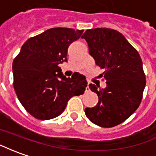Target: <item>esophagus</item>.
Here are the masks:
<instances>
[{"instance_id": "esophagus-1", "label": "esophagus", "mask_w": 156, "mask_h": 156, "mask_svg": "<svg viewBox=\"0 0 156 156\" xmlns=\"http://www.w3.org/2000/svg\"><path fill=\"white\" fill-rule=\"evenodd\" d=\"M86 89H87V90H89V87H88V86H87V88H86Z\"/></svg>"}]
</instances>
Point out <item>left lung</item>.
I'll return each instance as SVG.
<instances>
[{
    "mask_svg": "<svg viewBox=\"0 0 156 156\" xmlns=\"http://www.w3.org/2000/svg\"><path fill=\"white\" fill-rule=\"evenodd\" d=\"M95 63L105 68L106 88L90 83L98 102L85 108L92 123L110 128L123 123L138 108L146 84L142 60L137 50L116 30L88 29L83 34ZM103 76V75H102Z\"/></svg>",
    "mask_w": 156,
    "mask_h": 156,
    "instance_id": "left-lung-1",
    "label": "left lung"
}]
</instances>
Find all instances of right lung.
Masks as SVG:
<instances>
[{
	"label": "right lung",
	"mask_w": 156,
	"mask_h": 156,
	"mask_svg": "<svg viewBox=\"0 0 156 156\" xmlns=\"http://www.w3.org/2000/svg\"><path fill=\"white\" fill-rule=\"evenodd\" d=\"M83 30L48 29L29 38L12 63L13 86L19 101L33 117L47 120L64 111L73 96L81 95L88 83L78 73L66 78L58 64L67 62L68 48Z\"/></svg>",
	"instance_id": "1"
}]
</instances>
